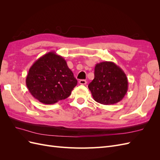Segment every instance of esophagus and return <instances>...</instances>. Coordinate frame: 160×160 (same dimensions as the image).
<instances>
[{"label": "esophagus", "mask_w": 160, "mask_h": 160, "mask_svg": "<svg viewBox=\"0 0 160 160\" xmlns=\"http://www.w3.org/2000/svg\"><path fill=\"white\" fill-rule=\"evenodd\" d=\"M79 83L81 85H86L87 84V81L85 80H84V79H81V80H80L79 81Z\"/></svg>", "instance_id": "34e87169"}]
</instances>
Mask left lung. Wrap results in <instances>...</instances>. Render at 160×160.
I'll return each instance as SVG.
<instances>
[{"label":"left lung","mask_w":160,"mask_h":160,"mask_svg":"<svg viewBox=\"0 0 160 160\" xmlns=\"http://www.w3.org/2000/svg\"><path fill=\"white\" fill-rule=\"evenodd\" d=\"M94 79L88 88L95 101L113 105L122 101L128 90V80L124 71L113 62L96 64Z\"/></svg>","instance_id":"1"}]
</instances>
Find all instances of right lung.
<instances>
[{
  "instance_id": "right-lung-1",
  "label": "right lung",
  "mask_w": 160,
  "mask_h": 160,
  "mask_svg": "<svg viewBox=\"0 0 160 160\" xmlns=\"http://www.w3.org/2000/svg\"><path fill=\"white\" fill-rule=\"evenodd\" d=\"M77 84L64 58L52 51L34 62L26 78V85L32 96L47 105L68 98Z\"/></svg>"
}]
</instances>
